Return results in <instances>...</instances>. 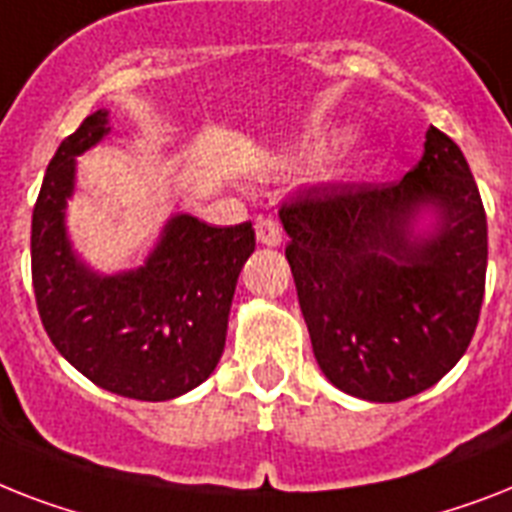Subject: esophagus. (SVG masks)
Instances as JSON below:
<instances>
[{
	"label": "esophagus",
	"instance_id": "1",
	"mask_svg": "<svg viewBox=\"0 0 512 512\" xmlns=\"http://www.w3.org/2000/svg\"><path fill=\"white\" fill-rule=\"evenodd\" d=\"M255 234H257V242L265 244V247H278L284 234H281V226H278L276 220L270 218V215H260L255 220Z\"/></svg>",
	"mask_w": 512,
	"mask_h": 512
}]
</instances>
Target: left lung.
<instances>
[{
  "mask_svg": "<svg viewBox=\"0 0 512 512\" xmlns=\"http://www.w3.org/2000/svg\"><path fill=\"white\" fill-rule=\"evenodd\" d=\"M278 218L315 360L336 389L400 402L455 368L484 299L486 213L450 136L431 126L394 184L299 189Z\"/></svg>",
  "mask_w": 512,
  "mask_h": 512,
  "instance_id": "1",
  "label": "left lung"
}]
</instances>
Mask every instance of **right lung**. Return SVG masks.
Listing matches in <instances>:
<instances>
[{"instance_id": "obj_1", "label": "right lung", "mask_w": 512, "mask_h": 512, "mask_svg": "<svg viewBox=\"0 0 512 512\" xmlns=\"http://www.w3.org/2000/svg\"><path fill=\"white\" fill-rule=\"evenodd\" d=\"M107 115L91 112L49 162L31 223L33 294L49 339L76 371L128 400L165 402L215 371L255 228H215L176 213L144 265L89 268L70 242L65 207L76 191V157L110 134Z\"/></svg>"}]
</instances>
